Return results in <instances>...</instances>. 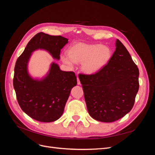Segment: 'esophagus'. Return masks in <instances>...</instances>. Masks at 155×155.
Segmentation results:
<instances>
[{
  "instance_id": "1",
  "label": "esophagus",
  "mask_w": 155,
  "mask_h": 155,
  "mask_svg": "<svg viewBox=\"0 0 155 155\" xmlns=\"http://www.w3.org/2000/svg\"><path fill=\"white\" fill-rule=\"evenodd\" d=\"M77 80H78V85H80V81H79V78L78 77L77 78Z\"/></svg>"
}]
</instances>
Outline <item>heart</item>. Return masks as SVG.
<instances>
[{
	"mask_svg": "<svg viewBox=\"0 0 155 155\" xmlns=\"http://www.w3.org/2000/svg\"><path fill=\"white\" fill-rule=\"evenodd\" d=\"M110 49L107 46L78 43L70 48L69 56H63V61L69 66H73L74 62L83 63L84 71L93 74L104 67L110 60Z\"/></svg>",
	"mask_w": 155,
	"mask_h": 155,
	"instance_id": "obj_1",
	"label": "heart"
}]
</instances>
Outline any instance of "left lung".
<instances>
[{"instance_id": "left-lung-1", "label": "left lung", "mask_w": 155, "mask_h": 155, "mask_svg": "<svg viewBox=\"0 0 155 155\" xmlns=\"http://www.w3.org/2000/svg\"><path fill=\"white\" fill-rule=\"evenodd\" d=\"M116 50L100 70L79 74L89 114L102 122H113L132 109L139 89V70L129 51L117 39Z\"/></svg>"}]
</instances>
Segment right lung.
I'll return each instance as SVG.
<instances>
[{
  "label": "right lung",
  "mask_w": 155,
  "mask_h": 155,
  "mask_svg": "<svg viewBox=\"0 0 155 155\" xmlns=\"http://www.w3.org/2000/svg\"><path fill=\"white\" fill-rule=\"evenodd\" d=\"M68 40L39 32L28 42L16 61L13 87L17 101L21 109L37 121L51 122L61 116L70 91L77 85V78L74 72L62 71L53 63L43 79H34L28 73V62L31 52L37 49L47 50L54 58L59 59L61 50Z\"/></svg>",
  "instance_id": "add662e5"
}]
</instances>
